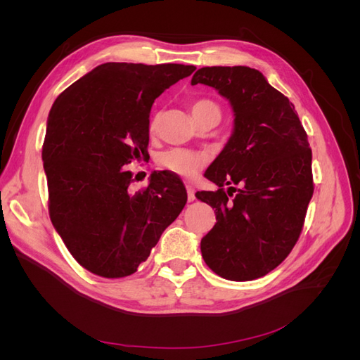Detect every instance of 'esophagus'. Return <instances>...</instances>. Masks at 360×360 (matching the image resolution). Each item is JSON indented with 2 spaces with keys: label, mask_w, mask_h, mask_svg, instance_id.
Wrapping results in <instances>:
<instances>
[{
  "label": "esophagus",
  "mask_w": 360,
  "mask_h": 360,
  "mask_svg": "<svg viewBox=\"0 0 360 360\" xmlns=\"http://www.w3.org/2000/svg\"><path fill=\"white\" fill-rule=\"evenodd\" d=\"M186 191H188V201L191 202V201H193L195 200V191H193V188L192 186H186Z\"/></svg>",
  "instance_id": "obj_1"
}]
</instances>
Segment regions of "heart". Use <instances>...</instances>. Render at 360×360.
<instances>
[{
    "instance_id": "obj_1",
    "label": "heart",
    "mask_w": 360,
    "mask_h": 360,
    "mask_svg": "<svg viewBox=\"0 0 360 360\" xmlns=\"http://www.w3.org/2000/svg\"><path fill=\"white\" fill-rule=\"evenodd\" d=\"M191 110L195 118L210 114V112L221 114L219 106L209 99L195 101L191 106ZM156 127H158V115H155L150 120V124H148L150 134H153ZM207 160H209V158H207L205 153H201V151H193L186 148H171V150L163 151V153L159 156V165L174 174H177L180 177L193 179L197 177L200 171L207 165Z\"/></svg>"
}]
</instances>
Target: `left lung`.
Here are the masks:
<instances>
[{
	"label": "left lung",
	"instance_id": "8db88e82",
	"mask_svg": "<svg viewBox=\"0 0 360 360\" xmlns=\"http://www.w3.org/2000/svg\"><path fill=\"white\" fill-rule=\"evenodd\" d=\"M197 84L226 97L236 117L231 138L204 174L219 189L195 193L216 209L201 254L216 275L252 281L278 267L300 237L314 193L308 135L288 97L255 69L202 68ZM226 184L241 189L225 193Z\"/></svg>",
	"mask_w": 360,
	"mask_h": 360
}]
</instances>
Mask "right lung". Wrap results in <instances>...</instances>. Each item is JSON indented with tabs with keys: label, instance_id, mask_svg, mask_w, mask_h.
Segmentation results:
<instances>
[{
	"label": "right lung",
	"instance_id": "obj_1",
	"mask_svg": "<svg viewBox=\"0 0 360 360\" xmlns=\"http://www.w3.org/2000/svg\"><path fill=\"white\" fill-rule=\"evenodd\" d=\"M195 69L105 63L51 108L41 147L49 216L72 257L97 276L135 274L188 201L181 179L169 171H155L132 195V172L123 167L147 153L156 97Z\"/></svg>",
	"mask_w": 360,
	"mask_h": 360
}]
</instances>
